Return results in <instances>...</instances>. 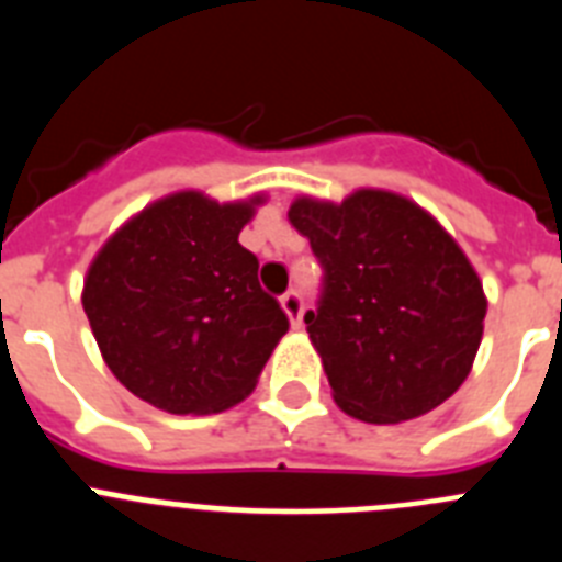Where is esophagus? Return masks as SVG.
Listing matches in <instances>:
<instances>
[{"label": "esophagus", "mask_w": 562, "mask_h": 562, "mask_svg": "<svg viewBox=\"0 0 562 562\" xmlns=\"http://www.w3.org/2000/svg\"><path fill=\"white\" fill-rule=\"evenodd\" d=\"M281 310H284V315L290 317V326H292V329H301V315H304V301H301V295H297V292H286V295H281Z\"/></svg>", "instance_id": "34e87169"}]
</instances>
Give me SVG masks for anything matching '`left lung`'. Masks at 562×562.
I'll return each instance as SVG.
<instances>
[{"label":"left lung","mask_w":562,"mask_h":562,"mask_svg":"<svg viewBox=\"0 0 562 562\" xmlns=\"http://www.w3.org/2000/svg\"><path fill=\"white\" fill-rule=\"evenodd\" d=\"M290 222L326 270L306 331L337 408L396 425L439 408L473 371L486 295L434 213L385 188L342 202L295 196Z\"/></svg>","instance_id":"8db88e82"}]
</instances>
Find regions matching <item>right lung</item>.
<instances>
[{
	"label": "right lung",
	"instance_id": "1",
	"mask_svg": "<svg viewBox=\"0 0 562 562\" xmlns=\"http://www.w3.org/2000/svg\"><path fill=\"white\" fill-rule=\"evenodd\" d=\"M265 202L173 191L128 216L89 261L81 304L103 362L154 408H233L290 329L258 286V258L238 245Z\"/></svg>",
	"mask_w": 562,
	"mask_h": 562
}]
</instances>
